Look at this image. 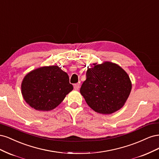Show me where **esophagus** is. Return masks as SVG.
<instances>
[{
	"mask_svg": "<svg viewBox=\"0 0 159 159\" xmlns=\"http://www.w3.org/2000/svg\"><path fill=\"white\" fill-rule=\"evenodd\" d=\"M80 88V84L79 83H76L74 84V89L75 90H78Z\"/></svg>",
	"mask_w": 159,
	"mask_h": 159,
	"instance_id": "34e87169",
	"label": "esophagus"
}]
</instances>
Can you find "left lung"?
<instances>
[{
    "instance_id": "1",
    "label": "left lung",
    "mask_w": 159,
    "mask_h": 159,
    "mask_svg": "<svg viewBox=\"0 0 159 159\" xmlns=\"http://www.w3.org/2000/svg\"><path fill=\"white\" fill-rule=\"evenodd\" d=\"M86 70V79L80 93L97 113L111 114L124 106L132 84L129 75L117 64L104 61L93 63Z\"/></svg>"
}]
</instances>
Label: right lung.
I'll use <instances>...</instances> for the list:
<instances>
[{
	"mask_svg": "<svg viewBox=\"0 0 159 159\" xmlns=\"http://www.w3.org/2000/svg\"><path fill=\"white\" fill-rule=\"evenodd\" d=\"M73 90L68 74L58 65L44 66L25 75L21 84L24 100L38 111H51Z\"/></svg>",
	"mask_w": 159,
	"mask_h": 159,
	"instance_id": "right-lung-1",
	"label": "right lung"
}]
</instances>
